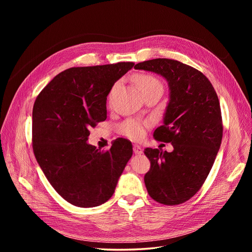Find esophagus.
I'll use <instances>...</instances> for the list:
<instances>
[{"mask_svg": "<svg viewBox=\"0 0 252 252\" xmlns=\"http://www.w3.org/2000/svg\"><path fill=\"white\" fill-rule=\"evenodd\" d=\"M133 152H134L135 155H141V154H143V149H142V147L140 146V145L134 144L133 145Z\"/></svg>", "mask_w": 252, "mask_h": 252, "instance_id": "34e87169", "label": "esophagus"}]
</instances>
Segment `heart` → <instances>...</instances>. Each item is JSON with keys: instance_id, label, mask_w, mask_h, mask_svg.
Masks as SVG:
<instances>
[{"instance_id": "obj_1", "label": "heart", "mask_w": 252, "mask_h": 252, "mask_svg": "<svg viewBox=\"0 0 252 252\" xmlns=\"http://www.w3.org/2000/svg\"><path fill=\"white\" fill-rule=\"evenodd\" d=\"M134 81L144 95H147L150 93H154V91H163L164 88L162 82L152 74L139 73L134 77ZM117 86L118 84H114L113 87L111 88L108 95L109 100H111ZM148 126L149 121H142L139 119H128L124 121L123 123L120 124L119 132L128 139L136 141L143 138Z\"/></svg>"}]
</instances>
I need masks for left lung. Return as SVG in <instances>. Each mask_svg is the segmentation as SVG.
<instances>
[{"label": "left lung", "mask_w": 252, "mask_h": 252, "mask_svg": "<svg viewBox=\"0 0 252 252\" xmlns=\"http://www.w3.org/2000/svg\"><path fill=\"white\" fill-rule=\"evenodd\" d=\"M134 68L161 74L170 89L164 125L156 129L154 138L171 143L173 151L145 149L150 161L145 185L159 204L185 203L203 186L222 143L219 97L201 71L177 60L154 59Z\"/></svg>", "instance_id": "8db88e82"}]
</instances>
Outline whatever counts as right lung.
<instances>
[{"label": "right lung", "mask_w": 252, "mask_h": 252, "mask_svg": "<svg viewBox=\"0 0 252 252\" xmlns=\"http://www.w3.org/2000/svg\"><path fill=\"white\" fill-rule=\"evenodd\" d=\"M134 63L72 67L53 78L32 110L33 154L56 191L78 207H95L112 196L132 156L131 142L119 138L108 150L87 144L90 128L107 118L112 86Z\"/></svg>", "instance_id": "add662e5"}]
</instances>
